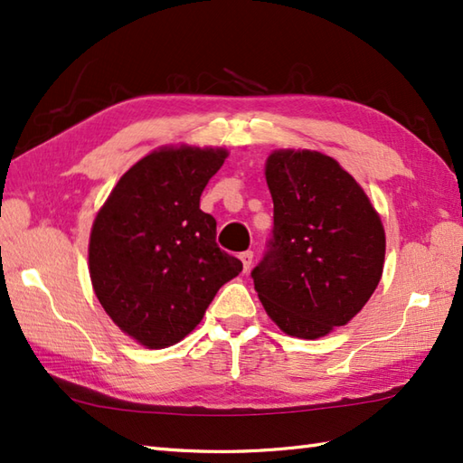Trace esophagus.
Masks as SVG:
<instances>
[{
	"instance_id": "esophagus-1",
	"label": "esophagus",
	"mask_w": 463,
	"mask_h": 463,
	"mask_svg": "<svg viewBox=\"0 0 463 463\" xmlns=\"http://www.w3.org/2000/svg\"><path fill=\"white\" fill-rule=\"evenodd\" d=\"M239 259L242 260V269H244V272L250 270V267H252V260H254V254H252V250L241 252V257H239Z\"/></svg>"
}]
</instances>
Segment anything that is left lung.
Segmentation results:
<instances>
[{
  "instance_id": "1",
  "label": "left lung",
  "mask_w": 463,
  "mask_h": 463,
  "mask_svg": "<svg viewBox=\"0 0 463 463\" xmlns=\"http://www.w3.org/2000/svg\"><path fill=\"white\" fill-rule=\"evenodd\" d=\"M274 203L269 250L250 277L282 332L314 340L348 324L376 290L386 234L366 193L318 151L267 159Z\"/></svg>"
}]
</instances>
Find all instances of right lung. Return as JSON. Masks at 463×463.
<instances>
[{"label": "right lung", "mask_w": 463, "mask_h": 463, "mask_svg": "<svg viewBox=\"0 0 463 463\" xmlns=\"http://www.w3.org/2000/svg\"><path fill=\"white\" fill-rule=\"evenodd\" d=\"M224 149L163 146L127 171L97 213L90 274L101 307L146 348L181 342L242 262L216 244L201 194Z\"/></svg>", "instance_id": "1"}]
</instances>
